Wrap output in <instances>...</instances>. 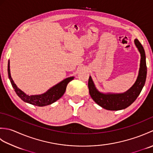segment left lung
Listing matches in <instances>:
<instances>
[{"label": "left lung", "mask_w": 153, "mask_h": 153, "mask_svg": "<svg viewBox=\"0 0 153 153\" xmlns=\"http://www.w3.org/2000/svg\"><path fill=\"white\" fill-rule=\"evenodd\" d=\"M135 44L141 54V63L139 76L135 84L128 91L122 94H103L95 88L91 77H89L88 87L89 94L97 105L109 110L124 109L130 106L137 98L143 87L147 77L146 56L143 47L138 39H135Z\"/></svg>", "instance_id": "left-lung-1"}]
</instances>
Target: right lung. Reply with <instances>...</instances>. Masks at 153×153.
<instances>
[{
    "mask_svg": "<svg viewBox=\"0 0 153 153\" xmlns=\"http://www.w3.org/2000/svg\"><path fill=\"white\" fill-rule=\"evenodd\" d=\"M8 74L9 79L13 88L14 89L15 92L18 96L24 102L30 103L31 105L38 106H44L47 105H51L52 103L56 101L60 97L64 95L66 91L68 83L71 80H73L74 77H70L64 79L62 82L58 83L57 85L53 87L49 90L42 95H26L24 92L19 89L14 83V81L12 79L10 76V62L8 61Z\"/></svg>",
    "mask_w": 153,
    "mask_h": 153,
    "instance_id": "1",
    "label": "right lung"
}]
</instances>
